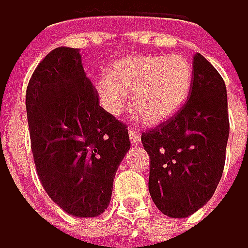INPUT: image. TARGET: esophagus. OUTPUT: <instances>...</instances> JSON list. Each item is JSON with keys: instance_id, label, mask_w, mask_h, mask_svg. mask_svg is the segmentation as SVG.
Listing matches in <instances>:
<instances>
[{"instance_id": "1", "label": "esophagus", "mask_w": 248, "mask_h": 248, "mask_svg": "<svg viewBox=\"0 0 248 248\" xmlns=\"http://www.w3.org/2000/svg\"><path fill=\"white\" fill-rule=\"evenodd\" d=\"M128 134H129V140H131V143L132 144H139L140 142V135H139V132L136 131V129H129L128 131Z\"/></svg>"}]
</instances>
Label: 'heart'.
Here are the masks:
<instances>
[{
  "instance_id": "heart-1",
  "label": "heart",
  "mask_w": 248,
  "mask_h": 248,
  "mask_svg": "<svg viewBox=\"0 0 248 248\" xmlns=\"http://www.w3.org/2000/svg\"><path fill=\"white\" fill-rule=\"evenodd\" d=\"M192 84L188 60L180 54L134 56L114 61L108 76L97 81L105 110L120 116L127 106V94L139 116L150 125L172 119L186 104Z\"/></svg>"
}]
</instances>
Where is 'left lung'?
<instances>
[{
  "label": "left lung",
  "instance_id": "left-lung-1",
  "mask_svg": "<svg viewBox=\"0 0 248 248\" xmlns=\"http://www.w3.org/2000/svg\"><path fill=\"white\" fill-rule=\"evenodd\" d=\"M228 136L225 83L197 53L188 101L172 119L140 138L150 157L151 199L165 216L188 217L213 197L224 170Z\"/></svg>",
  "mask_w": 248,
  "mask_h": 248
}]
</instances>
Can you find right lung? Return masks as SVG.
Returning <instances> with one entry per match:
<instances>
[{
    "mask_svg": "<svg viewBox=\"0 0 248 248\" xmlns=\"http://www.w3.org/2000/svg\"><path fill=\"white\" fill-rule=\"evenodd\" d=\"M26 108L36 173L47 195L74 217L104 213L131 143L127 125L99 106L79 49L61 46L43 58L28 83Z\"/></svg>",
    "mask_w": 248,
    "mask_h": 248,
    "instance_id": "add662e5",
    "label": "right lung"
}]
</instances>
